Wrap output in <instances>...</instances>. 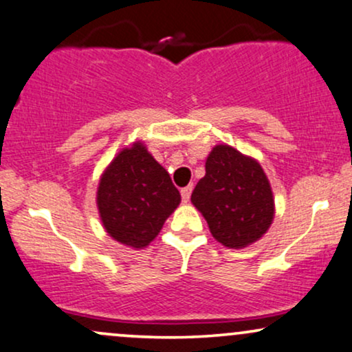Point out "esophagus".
<instances>
[{
    "label": "esophagus",
    "mask_w": 352,
    "mask_h": 352,
    "mask_svg": "<svg viewBox=\"0 0 352 352\" xmlns=\"http://www.w3.org/2000/svg\"><path fill=\"white\" fill-rule=\"evenodd\" d=\"M192 190H193V185H188V187H185V188L180 190V193H182V201L188 203L190 195H192Z\"/></svg>",
    "instance_id": "1"
}]
</instances>
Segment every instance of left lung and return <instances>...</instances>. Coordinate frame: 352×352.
Segmentation results:
<instances>
[{"instance_id":"8db88e82","label":"left lung","mask_w":352,"mask_h":352,"mask_svg":"<svg viewBox=\"0 0 352 352\" xmlns=\"http://www.w3.org/2000/svg\"><path fill=\"white\" fill-rule=\"evenodd\" d=\"M205 168L192 203L213 238L234 249L256 243L274 219L272 190L261 165L230 146H217Z\"/></svg>"}]
</instances>
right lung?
I'll list each match as a JSON object with an SVG mask.
<instances>
[{
    "label": "right lung",
    "mask_w": 352,
    "mask_h": 352,
    "mask_svg": "<svg viewBox=\"0 0 352 352\" xmlns=\"http://www.w3.org/2000/svg\"><path fill=\"white\" fill-rule=\"evenodd\" d=\"M96 203L113 239L146 248L179 206L180 193L168 172L135 142L122 149L101 175Z\"/></svg>",
    "instance_id": "right-lung-1"
}]
</instances>
